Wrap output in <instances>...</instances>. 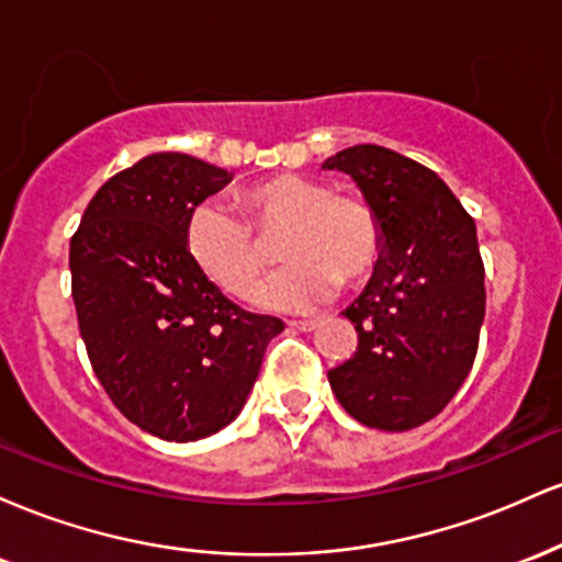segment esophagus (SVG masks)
Returning <instances> with one entry per match:
<instances>
[{
	"label": "esophagus",
	"mask_w": 562,
	"mask_h": 562,
	"mask_svg": "<svg viewBox=\"0 0 562 562\" xmlns=\"http://www.w3.org/2000/svg\"><path fill=\"white\" fill-rule=\"evenodd\" d=\"M288 327H293V330L308 333V330H314V327H317V322H314V319H288Z\"/></svg>",
	"instance_id": "1"
}]
</instances>
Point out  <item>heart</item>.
Here are the masks:
<instances>
[{"label": "heart", "instance_id": "1", "mask_svg": "<svg viewBox=\"0 0 562 562\" xmlns=\"http://www.w3.org/2000/svg\"><path fill=\"white\" fill-rule=\"evenodd\" d=\"M243 214L205 200L187 218L184 245L195 267L229 299H248L267 280L282 240L293 263L261 293L280 308H303L335 285L357 288L375 272L383 232L367 200L340 195L299 173H277L237 195Z\"/></svg>", "mask_w": 562, "mask_h": 562}]
</instances>
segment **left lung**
<instances>
[{"instance_id": "left-lung-1", "label": "left lung", "mask_w": 562, "mask_h": 562, "mask_svg": "<svg viewBox=\"0 0 562 562\" xmlns=\"http://www.w3.org/2000/svg\"><path fill=\"white\" fill-rule=\"evenodd\" d=\"M325 169L359 184L385 250L344 312L357 327V351L327 380L353 420L412 430L451 402L475 362L486 314L475 222L434 171L389 147H346Z\"/></svg>"}]
</instances>
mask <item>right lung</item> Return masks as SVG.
<instances>
[{"label":"right lung","instance_id":"1","mask_svg":"<svg viewBox=\"0 0 562 562\" xmlns=\"http://www.w3.org/2000/svg\"><path fill=\"white\" fill-rule=\"evenodd\" d=\"M227 182L205 160L156 153L108 179L70 237L89 364L115 409L164 441L235 420L285 327L232 303L187 254V218Z\"/></svg>","mask_w":562,"mask_h":562}]
</instances>
